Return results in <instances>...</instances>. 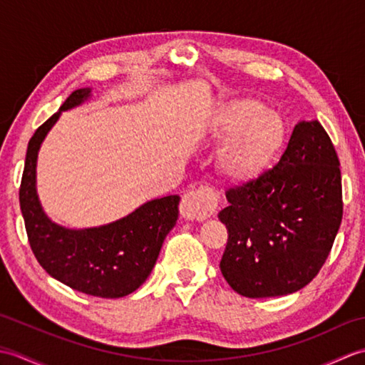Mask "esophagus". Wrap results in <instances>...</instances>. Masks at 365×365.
Here are the masks:
<instances>
[{
	"label": "esophagus",
	"instance_id": "1",
	"mask_svg": "<svg viewBox=\"0 0 365 365\" xmlns=\"http://www.w3.org/2000/svg\"><path fill=\"white\" fill-rule=\"evenodd\" d=\"M218 207V197L215 191L208 187L188 191L182 197L180 215L182 218L190 221H204L212 216Z\"/></svg>",
	"mask_w": 365,
	"mask_h": 365
}]
</instances>
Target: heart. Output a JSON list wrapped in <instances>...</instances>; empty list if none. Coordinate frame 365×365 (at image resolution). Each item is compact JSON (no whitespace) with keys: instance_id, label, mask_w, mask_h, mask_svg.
Masks as SVG:
<instances>
[{"instance_id":"1","label":"heart","mask_w":365,"mask_h":365,"mask_svg":"<svg viewBox=\"0 0 365 365\" xmlns=\"http://www.w3.org/2000/svg\"><path fill=\"white\" fill-rule=\"evenodd\" d=\"M215 133L227 138L218 160L222 175L234 182H247L281 150L287 128L281 115L263 110L259 100L240 98L221 106L215 118Z\"/></svg>"}]
</instances>
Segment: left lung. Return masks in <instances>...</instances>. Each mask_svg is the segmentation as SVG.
Segmentation results:
<instances>
[{"label":"left lung","instance_id":"1","mask_svg":"<svg viewBox=\"0 0 365 365\" xmlns=\"http://www.w3.org/2000/svg\"><path fill=\"white\" fill-rule=\"evenodd\" d=\"M340 163L319 120L294 127L277 165L229 188L221 273L246 298L298 292L319 274L342 222Z\"/></svg>","mask_w":365,"mask_h":365}]
</instances>
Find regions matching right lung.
<instances>
[{"label": "right lung", "instance_id": "1", "mask_svg": "<svg viewBox=\"0 0 365 365\" xmlns=\"http://www.w3.org/2000/svg\"><path fill=\"white\" fill-rule=\"evenodd\" d=\"M89 94L88 88L72 92L29 139L19 191L20 208L31 250L46 273L81 293L120 298L149 277L163 242L177 222L180 197L150 200L125 218L96 229L71 230L46 218L36 195L38 147L61 111L83 103Z\"/></svg>", "mask_w": 365, "mask_h": 365}]
</instances>
